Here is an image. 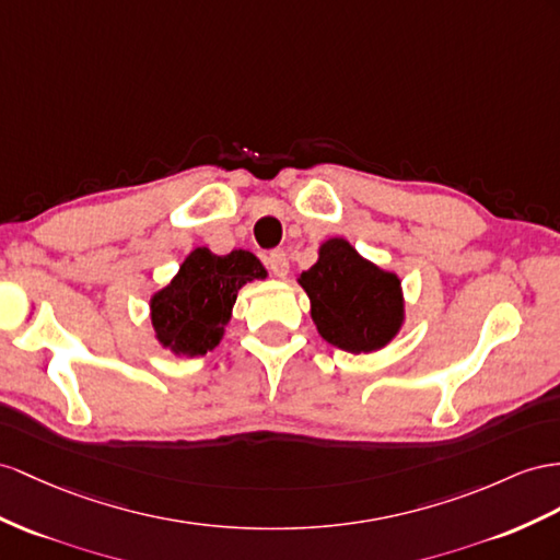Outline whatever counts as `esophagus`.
<instances>
[{
	"label": "esophagus",
	"mask_w": 560,
	"mask_h": 560,
	"mask_svg": "<svg viewBox=\"0 0 560 560\" xmlns=\"http://www.w3.org/2000/svg\"><path fill=\"white\" fill-rule=\"evenodd\" d=\"M267 267L271 269V275L279 277V279L289 277V255H285V250H281V248L271 250L267 255Z\"/></svg>",
	"instance_id": "34e87169"
}]
</instances>
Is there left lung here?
I'll list each match as a JSON object with an SVG mask.
<instances>
[{
  "label": "left lung",
  "mask_w": 560,
  "mask_h": 560,
  "mask_svg": "<svg viewBox=\"0 0 560 560\" xmlns=\"http://www.w3.org/2000/svg\"><path fill=\"white\" fill-rule=\"evenodd\" d=\"M319 336L346 352H376L405 322L402 281L364 260L346 238H328L319 260L300 275Z\"/></svg>",
  "instance_id": "8db88e82"
}]
</instances>
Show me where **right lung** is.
Returning a JSON list of instances; mask_svg holds the SVG:
<instances>
[{
  "label": "right lung",
  "mask_w": 560,
  "mask_h": 560,
  "mask_svg": "<svg viewBox=\"0 0 560 560\" xmlns=\"http://www.w3.org/2000/svg\"><path fill=\"white\" fill-rule=\"evenodd\" d=\"M262 262L248 250L214 255L196 248L165 289L151 298L158 342L175 354L198 357L220 346L241 285L265 279Z\"/></svg>",
  "instance_id": "1"
}]
</instances>
